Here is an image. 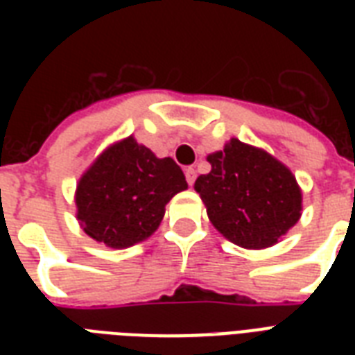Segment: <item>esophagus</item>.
Here are the masks:
<instances>
[{"label":"esophagus","mask_w":355,"mask_h":355,"mask_svg":"<svg viewBox=\"0 0 355 355\" xmlns=\"http://www.w3.org/2000/svg\"><path fill=\"white\" fill-rule=\"evenodd\" d=\"M195 178H197V171H195L193 167H188V169H186V180H188L189 186H193Z\"/></svg>","instance_id":"1"}]
</instances>
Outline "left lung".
<instances>
[{
    "label": "left lung",
    "mask_w": 355,
    "mask_h": 355,
    "mask_svg": "<svg viewBox=\"0 0 355 355\" xmlns=\"http://www.w3.org/2000/svg\"><path fill=\"white\" fill-rule=\"evenodd\" d=\"M211 171L195 191L217 232L248 250L280 241L302 216V189L291 169L267 150L232 138L206 156Z\"/></svg>",
    "instance_id": "obj_1"
}]
</instances>
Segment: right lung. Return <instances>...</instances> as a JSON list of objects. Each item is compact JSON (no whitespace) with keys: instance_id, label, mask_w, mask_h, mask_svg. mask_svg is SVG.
Wrapping results in <instances>:
<instances>
[{"instance_id":"right-lung-1","label":"right lung","mask_w":355,"mask_h":355,"mask_svg":"<svg viewBox=\"0 0 355 355\" xmlns=\"http://www.w3.org/2000/svg\"><path fill=\"white\" fill-rule=\"evenodd\" d=\"M188 188L173 158H158L134 136L114 141L80 175L77 221L108 248H128L160 227L166 205Z\"/></svg>"}]
</instances>
